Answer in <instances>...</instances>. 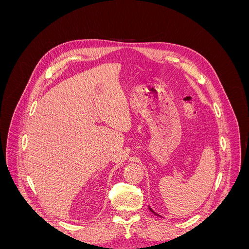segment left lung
Masks as SVG:
<instances>
[{"label": "left lung", "instance_id": "8db88e82", "mask_svg": "<svg viewBox=\"0 0 249 249\" xmlns=\"http://www.w3.org/2000/svg\"><path fill=\"white\" fill-rule=\"evenodd\" d=\"M149 210H150V212H153V213H154V214H156V215H158V214H157V213H155V212H154V211H153V210H152V209H150V208H149ZM158 216H160V215H158Z\"/></svg>", "mask_w": 249, "mask_h": 249}]
</instances>
